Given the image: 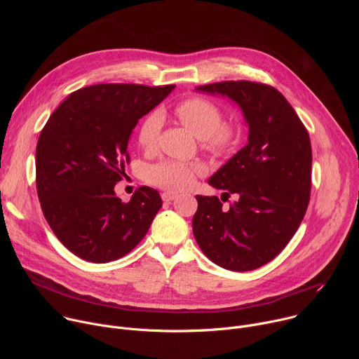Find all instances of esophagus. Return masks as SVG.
<instances>
[{
	"mask_svg": "<svg viewBox=\"0 0 359 359\" xmlns=\"http://www.w3.org/2000/svg\"><path fill=\"white\" fill-rule=\"evenodd\" d=\"M177 196L175 194V193H170V191H165V193H162V200L163 201H172V200H175Z\"/></svg>",
	"mask_w": 359,
	"mask_h": 359,
	"instance_id": "obj_1",
	"label": "esophagus"
}]
</instances>
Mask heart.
Wrapping results in <instances>:
<instances>
[{
    "label": "heart",
    "mask_w": 359,
    "mask_h": 359,
    "mask_svg": "<svg viewBox=\"0 0 359 359\" xmlns=\"http://www.w3.org/2000/svg\"><path fill=\"white\" fill-rule=\"evenodd\" d=\"M176 118L190 129L198 139L203 147L224 155L236 143V130L233 126L222 123L223 114L213 102L203 97H187L175 107ZM162 128V116L150 114L139 126L137 143L142 149L150 150L156 146ZM203 172L198 163H184L177 161H162L149 165L144 169V180L169 191H180L189 187L194 177Z\"/></svg>",
    "instance_id": "b5f03b06"
}]
</instances>
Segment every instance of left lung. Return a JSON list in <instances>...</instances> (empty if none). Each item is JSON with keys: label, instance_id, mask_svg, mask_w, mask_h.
Masks as SVG:
<instances>
[{"label": "left lung", "instance_id": "obj_1", "mask_svg": "<svg viewBox=\"0 0 359 359\" xmlns=\"http://www.w3.org/2000/svg\"><path fill=\"white\" fill-rule=\"evenodd\" d=\"M196 90L223 95L241 108L248 142L209 184L236 200L224 210L217 196H196L194 238L215 264L231 271L255 270L284 250L310 203L313 151L309 132L276 88L226 81Z\"/></svg>", "mask_w": 359, "mask_h": 359}]
</instances>
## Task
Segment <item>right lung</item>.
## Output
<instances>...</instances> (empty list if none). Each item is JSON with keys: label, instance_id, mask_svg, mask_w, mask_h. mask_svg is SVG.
I'll use <instances>...</instances> for the list:
<instances>
[{"label": "right lung", "instance_id": "1", "mask_svg": "<svg viewBox=\"0 0 359 359\" xmlns=\"http://www.w3.org/2000/svg\"><path fill=\"white\" fill-rule=\"evenodd\" d=\"M175 85L99 83L72 92L49 116L36 144V191L58 240L79 259L115 262L146 236L162 208L158 190L142 186L128 203L115 184L129 163L137 121Z\"/></svg>", "mask_w": 359, "mask_h": 359}]
</instances>
